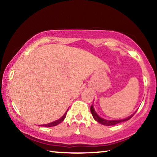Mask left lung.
<instances>
[{"label": "left lung", "mask_w": 157, "mask_h": 157, "mask_svg": "<svg viewBox=\"0 0 157 157\" xmlns=\"http://www.w3.org/2000/svg\"><path fill=\"white\" fill-rule=\"evenodd\" d=\"M91 112L92 116H93L94 119H95L96 121L98 122V123L101 124L104 126H113V125H116V124H117L121 123V122L126 121H128V120H129L131 118H132L133 116L135 114V113L136 112V111H135L134 113H132V115L129 116L128 117L125 118V119H120V120H107V119H103V118L100 117L96 113V111L94 110L93 105H91Z\"/></svg>", "instance_id": "obj_1"}]
</instances>
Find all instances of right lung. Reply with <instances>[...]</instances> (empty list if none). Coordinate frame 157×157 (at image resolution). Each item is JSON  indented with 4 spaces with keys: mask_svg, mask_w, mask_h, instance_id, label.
Masks as SVG:
<instances>
[{
    "mask_svg": "<svg viewBox=\"0 0 157 157\" xmlns=\"http://www.w3.org/2000/svg\"><path fill=\"white\" fill-rule=\"evenodd\" d=\"M67 111H66V112L63 115V117H61L59 119H58V120H56V121H55L51 122V123H49V124H43L42 126H45V127H52V126H55L58 125V124H59L60 123H61V122L63 121V120H64V119H65V118H66Z\"/></svg>",
    "mask_w": 157,
    "mask_h": 157,
    "instance_id": "obj_1",
    "label": "right lung"
}]
</instances>
